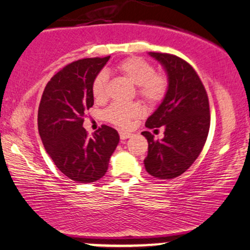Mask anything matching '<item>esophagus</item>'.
I'll return each instance as SVG.
<instances>
[{"label":"esophagus","instance_id":"obj_1","mask_svg":"<svg viewBox=\"0 0 250 250\" xmlns=\"http://www.w3.org/2000/svg\"><path fill=\"white\" fill-rule=\"evenodd\" d=\"M131 136H133V134L128 133V131H120V138H121L122 141L127 140V138H130Z\"/></svg>","mask_w":250,"mask_h":250}]
</instances>
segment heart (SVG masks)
I'll return each instance as SVG.
<instances>
[{
	"mask_svg": "<svg viewBox=\"0 0 250 250\" xmlns=\"http://www.w3.org/2000/svg\"><path fill=\"white\" fill-rule=\"evenodd\" d=\"M119 71L135 83L138 94L149 104H157L164 98L167 83L163 76L156 74L154 66L142 58H129L123 60L117 66ZM108 74L102 71L93 81L92 92L96 100H104L107 94ZM142 113V108L137 104L115 102L106 110L108 121L120 127H128L135 117Z\"/></svg>",
	"mask_w": 250,
	"mask_h": 250,
	"instance_id": "1",
	"label": "heart"
}]
</instances>
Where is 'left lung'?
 <instances>
[{"mask_svg":"<svg viewBox=\"0 0 250 250\" xmlns=\"http://www.w3.org/2000/svg\"><path fill=\"white\" fill-rule=\"evenodd\" d=\"M148 55L163 66L167 78L165 95L146 120V128L164 127V137L148 141L144 159L146 172L155 178L172 179L184 173L200 155L209 130V104L205 87L190 64L167 53Z\"/></svg>","mask_w":250,"mask_h":250,"instance_id":"left-lung-1","label":"left lung"}]
</instances>
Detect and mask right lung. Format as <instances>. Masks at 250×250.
Wrapping results in <instances>:
<instances>
[{
	"mask_svg": "<svg viewBox=\"0 0 250 250\" xmlns=\"http://www.w3.org/2000/svg\"><path fill=\"white\" fill-rule=\"evenodd\" d=\"M110 57L86 58L66 65L45 87L38 109V130L47 154L66 177L93 183L104 176L120 136L102 125L92 137L83 127L94 104L92 86Z\"/></svg>",
	"mask_w": 250,
	"mask_h": 250,
	"instance_id": "1",
	"label": "right lung"
}]
</instances>
